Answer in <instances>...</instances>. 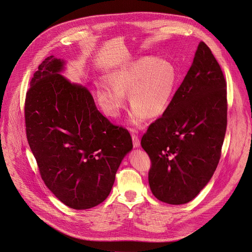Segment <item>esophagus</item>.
<instances>
[{
    "label": "esophagus",
    "mask_w": 252,
    "mask_h": 252,
    "mask_svg": "<svg viewBox=\"0 0 252 252\" xmlns=\"http://www.w3.org/2000/svg\"><path fill=\"white\" fill-rule=\"evenodd\" d=\"M131 138H132V144H133V147H139L140 146V141H139V138L136 134H132L131 135Z\"/></svg>",
    "instance_id": "34e87169"
}]
</instances>
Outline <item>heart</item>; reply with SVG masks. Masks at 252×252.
Instances as JSON below:
<instances>
[{
  "instance_id": "heart-1",
  "label": "heart",
  "mask_w": 252,
  "mask_h": 252,
  "mask_svg": "<svg viewBox=\"0 0 252 252\" xmlns=\"http://www.w3.org/2000/svg\"><path fill=\"white\" fill-rule=\"evenodd\" d=\"M176 83L174 65L166 60L144 57L117 70L111 77V85L98 87V99L104 111L117 117L126 103L124 93L129 92L133 106L130 122L139 126L146 116L159 117L167 109Z\"/></svg>"
}]
</instances>
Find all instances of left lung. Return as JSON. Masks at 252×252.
<instances>
[{"label":"left lung","mask_w":252,"mask_h":252,"mask_svg":"<svg viewBox=\"0 0 252 252\" xmlns=\"http://www.w3.org/2000/svg\"><path fill=\"white\" fill-rule=\"evenodd\" d=\"M227 81L200 42L193 63L163 115L141 138L154 196L168 204L192 200L212 178L227 129Z\"/></svg>","instance_id":"1"}]
</instances>
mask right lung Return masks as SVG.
<instances>
[{"label": "right lung", "mask_w": 252, "mask_h": 252, "mask_svg": "<svg viewBox=\"0 0 252 252\" xmlns=\"http://www.w3.org/2000/svg\"><path fill=\"white\" fill-rule=\"evenodd\" d=\"M63 65L50 56L35 71L24 103L26 137L46 187L66 206L89 209L110 194L132 140L98 111L86 87L59 73Z\"/></svg>", "instance_id": "1"}]
</instances>
